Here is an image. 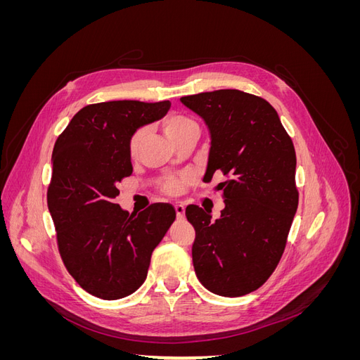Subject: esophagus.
Returning a JSON list of instances; mask_svg holds the SVG:
<instances>
[{
  "mask_svg": "<svg viewBox=\"0 0 360 360\" xmlns=\"http://www.w3.org/2000/svg\"><path fill=\"white\" fill-rule=\"evenodd\" d=\"M176 213L179 219H183L184 217V205L183 204H176Z\"/></svg>",
  "mask_w": 360,
  "mask_h": 360,
  "instance_id": "1",
  "label": "esophagus"
}]
</instances>
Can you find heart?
Returning <instances> with one entry per match:
<instances>
[{"label": "heart", "instance_id": "heart-1", "mask_svg": "<svg viewBox=\"0 0 360 360\" xmlns=\"http://www.w3.org/2000/svg\"><path fill=\"white\" fill-rule=\"evenodd\" d=\"M162 129L172 143H176V141L180 139L183 135L192 132V130H197V124H195L193 120L188 115H184L181 112H171L162 120ZM144 135L146 130L143 127H139L129 138L127 150L132 160H136L139 156V148L144 141ZM184 186H186V180L184 179H171L163 184V191L169 195H179L184 191Z\"/></svg>", "mask_w": 360, "mask_h": 360}]
</instances>
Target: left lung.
<instances>
[{
	"label": "left lung",
	"mask_w": 360,
	"mask_h": 360,
	"mask_svg": "<svg viewBox=\"0 0 360 360\" xmlns=\"http://www.w3.org/2000/svg\"><path fill=\"white\" fill-rule=\"evenodd\" d=\"M204 118L212 147L204 180L221 172L217 184L225 209L212 221L209 210L188 205L195 228L193 269L201 284L225 297L245 296L274 274L284 254L299 205L296 151L275 108L240 90L181 97Z\"/></svg>",
	"instance_id": "left-lung-1"
}]
</instances>
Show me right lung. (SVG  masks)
<instances>
[{"label": "right lung", "instance_id": "1", "mask_svg": "<svg viewBox=\"0 0 360 360\" xmlns=\"http://www.w3.org/2000/svg\"><path fill=\"white\" fill-rule=\"evenodd\" d=\"M169 105H86L53 146L48 209L58 252L73 279L99 299H122L143 285L151 252L176 221V209L168 202L129 214L114 201L118 184L134 171L127 150L130 135L165 115Z\"/></svg>", "mask_w": 360, "mask_h": 360}]
</instances>
